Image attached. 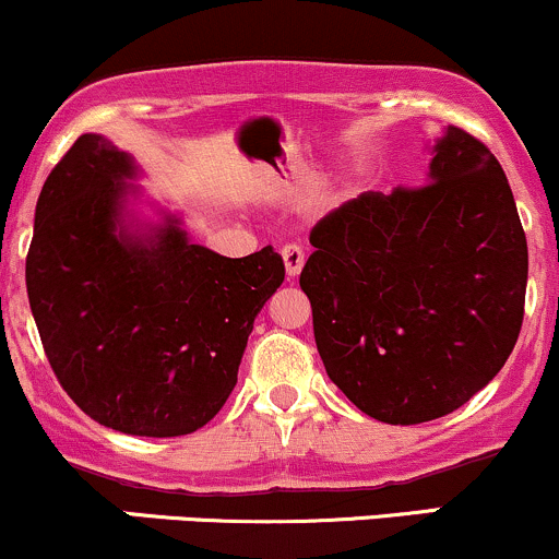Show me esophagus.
<instances>
[{
	"instance_id": "1",
	"label": "esophagus",
	"mask_w": 559,
	"mask_h": 559,
	"mask_svg": "<svg viewBox=\"0 0 559 559\" xmlns=\"http://www.w3.org/2000/svg\"><path fill=\"white\" fill-rule=\"evenodd\" d=\"M281 258H284V267H286L288 278H297V275L301 273V265H305V252H301L299 243H286V247L281 249Z\"/></svg>"
}]
</instances>
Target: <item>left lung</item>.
Here are the masks:
<instances>
[{
  "mask_svg": "<svg viewBox=\"0 0 559 559\" xmlns=\"http://www.w3.org/2000/svg\"><path fill=\"white\" fill-rule=\"evenodd\" d=\"M299 275L325 373L370 418H444L502 370L523 325L528 243L502 165L463 128L418 189L365 191L312 228Z\"/></svg>",
  "mask_w": 559,
  "mask_h": 559,
  "instance_id": "8db88e82",
  "label": "left lung"
}]
</instances>
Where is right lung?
<instances>
[{
	"label": "right lung",
	"instance_id": "obj_1",
	"mask_svg": "<svg viewBox=\"0 0 559 559\" xmlns=\"http://www.w3.org/2000/svg\"><path fill=\"white\" fill-rule=\"evenodd\" d=\"M136 176L110 139L79 136L38 194L25 286L70 400L112 431L168 439L221 413L286 271L273 247L230 260L191 243L165 210L141 223Z\"/></svg>",
	"mask_w": 559,
	"mask_h": 559
}]
</instances>
